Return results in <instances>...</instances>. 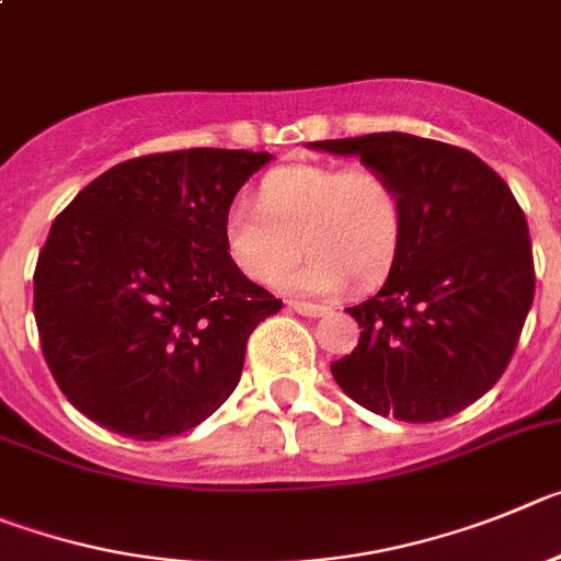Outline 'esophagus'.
I'll use <instances>...</instances> for the list:
<instances>
[{
    "label": "esophagus",
    "instance_id": "34e87169",
    "mask_svg": "<svg viewBox=\"0 0 561 561\" xmlns=\"http://www.w3.org/2000/svg\"><path fill=\"white\" fill-rule=\"evenodd\" d=\"M290 307L293 312H299V316H307V318H321V316H327V307H321V305H307V301H290Z\"/></svg>",
    "mask_w": 561,
    "mask_h": 561
}]
</instances>
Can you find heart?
Returning a JSON list of instances; mask_svg holds the SVG:
<instances>
[{"label": "heart", "mask_w": 561, "mask_h": 561, "mask_svg": "<svg viewBox=\"0 0 561 561\" xmlns=\"http://www.w3.org/2000/svg\"><path fill=\"white\" fill-rule=\"evenodd\" d=\"M226 251L249 279H279L296 296L332 299L350 282L380 285L405 240V204L388 175L371 168L290 164L260 184V206L245 201L226 211Z\"/></svg>", "instance_id": "obj_1"}]
</instances>
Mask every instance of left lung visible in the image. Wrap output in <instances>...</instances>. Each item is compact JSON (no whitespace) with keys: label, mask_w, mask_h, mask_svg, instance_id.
Returning <instances> with one entry per match:
<instances>
[{"label":"left lung","mask_w":561,"mask_h":561,"mask_svg":"<svg viewBox=\"0 0 561 561\" xmlns=\"http://www.w3.org/2000/svg\"><path fill=\"white\" fill-rule=\"evenodd\" d=\"M393 181L405 240L388 279L350 307L355 352L332 363L346 397L400 422H438L501 380L534 301L526 215L476 153L411 134L310 142Z\"/></svg>","instance_id":"obj_1"}]
</instances>
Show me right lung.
Listing matches in <instances>:
<instances>
[{
  "instance_id": "1",
  "label": "right lung",
  "mask_w": 561,
  "mask_h": 561,
  "mask_svg": "<svg viewBox=\"0 0 561 561\" xmlns=\"http://www.w3.org/2000/svg\"><path fill=\"white\" fill-rule=\"evenodd\" d=\"M271 153L190 148L105 170L60 211L33 310L60 391L136 442L201 425L234 391L254 327L282 301L226 251L240 186Z\"/></svg>"
}]
</instances>
